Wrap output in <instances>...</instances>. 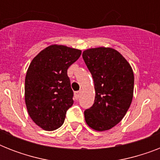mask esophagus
<instances>
[{
  "instance_id": "esophagus-1",
  "label": "esophagus",
  "mask_w": 160,
  "mask_h": 160,
  "mask_svg": "<svg viewBox=\"0 0 160 160\" xmlns=\"http://www.w3.org/2000/svg\"><path fill=\"white\" fill-rule=\"evenodd\" d=\"M80 91H75V97L76 100H78L79 98H80Z\"/></svg>"
}]
</instances>
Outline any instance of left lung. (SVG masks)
<instances>
[{
    "label": "left lung",
    "instance_id": "obj_1",
    "mask_svg": "<svg viewBox=\"0 0 160 160\" xmlns=\"http://www.w3.org/2000/svg\"><path fill=\"white\" fill-rule=\"evenodd\" d=\"M82 57L92 75L95 102L85 110L86 124L96 131H105L121 121L134 94V72L121 54L114 49H88Z\"/></svg>",
    "mask_w": 160,
    "mask_h": 160
}]
</instances>
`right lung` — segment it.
Instances as JSON below:
<instances>
[{
    "label": "right lung",
    "mask_w": 160,
    "mask_h": 160,
    "mask_svg": "<svg viewBox=\"0 0 160 160\" xmlns=\"http://www.w3.org/2000/svg\"><path fill=\"white\" fill-rule=\"evenodd\" d=\"M80 55V50L52 45L30 64L25 80V101L31 119L45 130L60 128L72 106L74 93L67 70Z\"/></svg>",
    "instance_id": "obj_1"
}]
</instances>
